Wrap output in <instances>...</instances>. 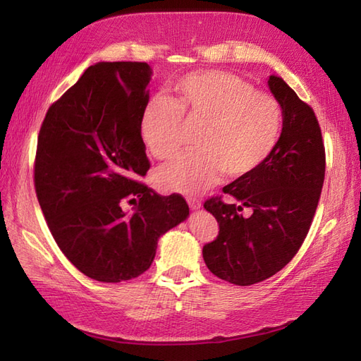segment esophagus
Segmentation results:
<instances>
[{
  "label": "esophagus",
  "mask_w": 361,
  "mask_h": 361,
  "mask_svg": "<svg viewBox=\"0 0 361 361\" xmlns=\"http://www.w3.org/2000/svg\"><path fill=\"white\" fill-rule=\"evenodd\" d=\"M188 203H189V208H190V209H200V208H202V202L197 200V198L189 197V198H188Z\"/></svg>",
  "instance_id": "esophagus-1"
}]
</instances>
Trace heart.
<instances>
[{
  "label": "heart",
  "mask_w": 361,
  "mask_h": 361,
  "mask_svg": "<svg viewBox=\"0 0 361 361\" xmlns=\"http://www.w3.org/2000/svg\"><path fill=\"white\" fill-rule=\"evenodd\" d=\"M171 99L157 96L144 106L140 135L157 159L180 152L186 128H197L195 152L161 167L157 185L166 192L198 194L221 175L248 176L278 147L283 127L281 102L250 82L219 70L183 75Z\"/></svg>",
  "instance_id": "obj_1"
}]
</instances>
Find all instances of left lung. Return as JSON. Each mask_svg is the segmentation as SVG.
Returning <instances> with one entry per match:
<instances>
[{"mask_svg": "<svg viewBox=\"0 0 361 361\" xmlns=\"http://www.w3.org/2000/svg\"><path fill=\"white\" fill-rule=\"evenodd\" d=\"M268 87L283 110L278 147L256 172L224 188L240 204H228L221 195L204 202L219 224V235L203 247L204 264L217 278L242 287L271 278L295 257L310 229L326 173L315 111L281 78L270 75ZM243 207L253 211L250 218L240 214Z\"/></svg>", "mask_w": 361, "mask_h": 361, "instance_id": "1", "label": "left lung"}]
</instances>
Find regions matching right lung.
I'll list each match as a JSON object with an SVG mask.
<instances>
[{"label": "right lung", "mask_w": 361, "mask_h": 361, "mask_svg": "<svg viewBox=\"0 0 361 361\" xmlns=\"http://www.w3.org/2000/svg\"><path fill=\"white\" fill-rule=\"evenodd\" d=\"M150 74L145 62L90 66L38 133L34 185L46 224L68 260L101 282L147 271L159 235L189 216L181 195L140 181L150 169L140 135Z\"/></svg>", "instance_id": "add662e5"}]
</instances>
